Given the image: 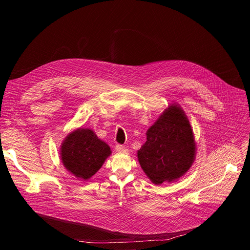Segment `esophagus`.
Listing matches in <instances>:
<instances>
[{
    "instance_id": "34e87169",
    "label": "esophagus",
    "mask_w": 250,
    "mask_h": 250,
    "mask_svg": "<svg viewBox=\"0 0 250 250\" xmlns=\"http://www.w3.org/2000/svg\"><path fill=\"white\" fill-rule=\"evenodd\" d=\"M115 149H116V151L121 152V153H125V152L127 151V149L124 146H122V145H116Z\"/></svg>"
}]
</instances>
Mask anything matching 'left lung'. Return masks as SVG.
<instances>
[{
  "label": "left lung",
  "mask_w": 250,
  "mask_h": 250,
  "mask_svg": "<svg viewBox=\"0 0 250 250\" xmlns=\"http://www.w3.org/2000/svg\"><path fill=\"white\" fill-rule=\"evenodd\" d=\"M196 142L190 122L177 104H170L147 129L146 144L137 150L138 162L155 185L174 182L192 166Z\"/></svg>",
  "instance_id": "1"
}]
</instances>
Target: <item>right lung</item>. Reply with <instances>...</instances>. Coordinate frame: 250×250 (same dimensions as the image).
I'll use <instances>...</instances> for the list:
<instances>
[{
    "label": "right lung",
    "mask_w": 250,
    "mask_h": 250,
    "mask_svg": "<svg viewBox=\"0 0 250 250\" xmlns=\"http://www.w3.org/2000/svg\"><path fill=\"white\" fill-rule=\"evenodd\" d=\"M110 146L90 128L79 127L63 140L60 158L64 167L75 177L88 180L111 155Z\"/></svg>",
    "instance_id": "1"
}]
</instances>
